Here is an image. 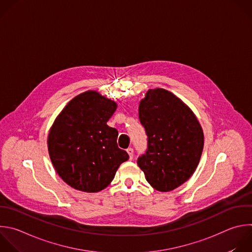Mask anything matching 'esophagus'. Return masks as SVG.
Instances as JSON below:
<instances>
[{
	"mask_svg": "<svg viewBox=\"0 0 252 252\" xmlns=\"http://www.w3.org/2000/svg\"><path fill=\"white\" fill-rule=\"evenodd\" d=\"M126 152L128 153V155H129V159L131 160V159H132V157H133V149H132L131 147H129V148H127V149H126Z\"/></svg>",
	"mask_w": 252,
	"mask_h": 252,
	"instance_id": "esophagus-1",
	"label": "esophagus"
}]
</instances>
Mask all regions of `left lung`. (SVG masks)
Returning <instances> with one entry per match:
<instances>
[{
  "mask_svg": "<svg viewBox=\"0 0 252 252\" xmlns=\"http://www.w3.org/2000/svg\"><path fill=\"white\" fill-rule=\"evenodd\" d=\"M138 115L148 144L137 164L155 190L170 192L194 174L204 147L203 128L180 98L162 88L146 92Z\"/></svg>",
  "mask_w": 252,
  "mask_h": 252,
  "instance_id": "obj_1",
  "label": "left lung"
}]
</instances>
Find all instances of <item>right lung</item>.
Returning a JSON list of instances; mask_svg holds the SVG:
<instances>
[{"mask_svg": "<svg viewBox=\"0 0 252 252\" xmlns=\"http://www.w3.org/2000/svg\"><path fill=\"white\" fill-rule=\"evenodd\" d=\"M117 108L116 102L90 90L73 98L56 117L47 136L48 153L57 174L70 187L100 192L128 159L118 146V130L107 125Z\"/></svg>", "mask_w": 252, "mask_h": 252, "instance_id": "obj_1", "label": "right lung"}]
</instances>
